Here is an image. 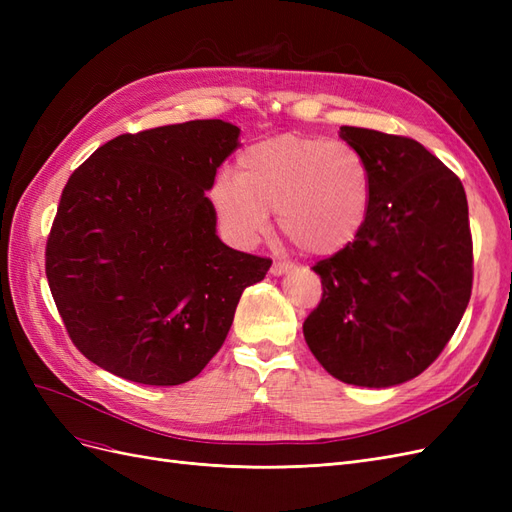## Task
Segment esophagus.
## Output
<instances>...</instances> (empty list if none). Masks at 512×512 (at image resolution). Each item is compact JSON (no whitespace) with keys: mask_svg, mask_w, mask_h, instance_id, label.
Listing matches in <instances>:
<instances>
[{"mask_svg":"<svg viewBox=\"0 0 512 512\" xmlns=\"http://www.w3.org/2000/svg\"><path fill=\"white\" fill-rule=\"evenodd\" d=\"M288 271H290L288 262H273V265H271V275H284Z\"/></svg>","mask_w":512,"mask_h":512,"instance_id":"34e87169","label":"esophagus"}]
</instances>
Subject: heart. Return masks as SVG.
I'll return each instance as SVG.
<instances>
[{"label": "heart", "instance_id": "1", "mask_svg": "<svg viewBox=\"0 0 512 512\" xmlns=\"http://www.w3.org/2000/svg\"><path fill=\"white\" fill-rule=\"evenodd\" d=\"M224 235L254 245L277 226L312 256H333L361 235L371 207V175L354 147L320 136L282 134L247 147L235 177L209 190Z\"/></svg>", "mask_w": 512, "mask_h": 512}]
</instances>
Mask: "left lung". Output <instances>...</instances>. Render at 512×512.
I'll return each mask as SVG.
<instances>
[{"mask_svg":"<svg viewBox=\"0 0 512 512\" xmlns=\"http://www.w3.org/2000/svg\"><path fill=\"white\" fill-rule=\"evenodd\" d=\"M371 175L367 222L314 265L322 299L305 342L346 384L386 389L438 359L472 294L468 198L459 177L408 136L342 126Z\"/></svg>","mask_w":512,"mask_h":512,"instance_id":"obj_1","label":"left lung"}]
</instances>
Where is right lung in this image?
I'll list each match as a JSON object with an SVG mask.
<instances>
[{
	"label": "right lung",
	"instance_id": "add662e5",
	"mask_svg": "<svg viewBox=\"0 0 512 512\" xmlns=\"http://www.w3.org/2000/svg\"><path fill=\"white\" fill-rule=\"evenodd\" d=\"M239 132L196 119L121 134L70 175L46 241V280L91 363L175 386L222 348L241 292L271 267L220 241L205 196Z\"/></svg>",
	"mask_w": 512,
	"mask_h": 512
}]
</instances>
